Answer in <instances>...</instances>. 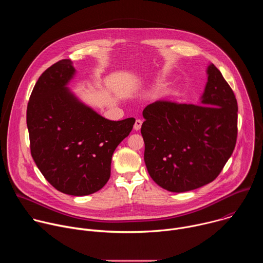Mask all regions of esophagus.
I'll return each instance as SVG.
<instances>
[{"label": "esophagus", "instance_id": "1", "mask_svg": "<svg viewBox=\"0 0 263 263\" xmlns=\"http://www.w3.org/2000/svg\"><path fill=\"white\" fill-rule=\"evenodd\" d=\"M141 125H142V121L141 120H136L135 124H134V130L139 131L140 128H141Z\"/></svg>", "mask_w": 263, "mask_h": 263}]
</instances>
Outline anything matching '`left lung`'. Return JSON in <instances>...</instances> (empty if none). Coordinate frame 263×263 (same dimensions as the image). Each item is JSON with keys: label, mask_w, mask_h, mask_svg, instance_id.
I'll return each mask as SVG.
<instances>
[{"label": "left lung", "mask_w": 263, "mask_h": 263, "mask_svg": "<svg viewBox=\"0 0 263 263\" xmlns=\"http://www.w3.org/2000/svg\"><path fill=\"white\" fill-rule=\"evenodd\" d=\"M199 105L156 101L142 117L144 162L151 178L172 193L212 182L231 157L237 138V101L214 64Z\"/></svg>", "instance_id": "obj_1"}]
</instances>
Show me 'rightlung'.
Returning a JSON list of instances; mask_svg holds the SVG:
<instances>
[{"label":"right lung","instance_id":"add662e5","mask_svg":"<svg viewBox=\"0 0 263 263\" xmlns=\"http://www.w3.org/2000/svg\"><path fill=\"white\" fill-rule=\"evenodd\" d=\"M76 69L63 59L37 80L27 107L31 155L47 181L70 196L91 195L110 178L111 158L135 120L109 121L83 104L67 84Z\"/></svg>","mask_w":263,"mask_h":263}]
</instances>
